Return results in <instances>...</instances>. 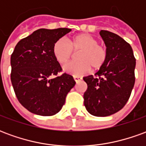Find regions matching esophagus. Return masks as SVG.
<instances>
[{"instance_id":"esophagus-1","label":"esophagus","mask_w":146,"mask_h":146,"mask_svg":"<svg viewBox=\"0 0 146 146\" xmlns=\"http://www.w3.org/2000/svg\"><path fill=\"white\" fill-rule=\"evenodd\" d=\"M73 79H74V80L77 83L81 80V77H80V76H73Z\"/></svg>"}]
</instances>
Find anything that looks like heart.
Returning a JSON list of instances; mask_svg holds the SVG:
<instances>
[{
    "label": "heart",
    "mask_w": 146,
    "mask_h": 146,
    "mask_svg": "<svg viewBox=\"0 0 146 146\" xmlns=\"http://www.w3.org/2000/svg\"><path fill=\"white\" fill-rule=\"evenodd\" d=\"M53 55L58 63L65 64L73 56V52H78L77 62H72L64 66L63 70L73 76H82L91 69L99 70L104 66L108 59V51L103 45L98 44V40L90 34L81 33L74 36L68 41L60 38L53 45Z\"/></svg>",
    "instance_id": "heart-1"
}]
</instances>
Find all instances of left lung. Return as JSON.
Returning a JSON list of instances; mask_svg holds the SVG:
<instances>
[{"instance_id":"8db88e82","label":"left lung","mask_w":146,"mask_h":146,"mask_svg":"<svg viewBox=\"0 0 146 146\" xmlns=\"http://www.w3.org/2000/svg\"><path fill=\"white\" fill-rule=\"evenodd\" d=\"M108 51L106 63L83 79L88 84L84 104L90 114L108 116L117 113L128 101L135 85L136 62L131 46L116 33L101 30Z\"/></svg>"}]
</instances>
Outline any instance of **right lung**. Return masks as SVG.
<instances>
[{"label":"right lung","mask_w":146,"mask_h":146,"mask_svg":"<svg viewBox=\"0 0 146 146\" xmlns=\"http://www.w3.org/2000/svg\"><path fill=\"white\" fill-rule=\"evenodd\" d=\"M71 29H39L19 41L11 56V80L18 100L30 113L53 116L65 104L75 85L70 74L63 73L53 55V45Z\"/></svg>","instance_id":"1"}]
</instances>
